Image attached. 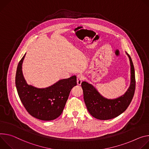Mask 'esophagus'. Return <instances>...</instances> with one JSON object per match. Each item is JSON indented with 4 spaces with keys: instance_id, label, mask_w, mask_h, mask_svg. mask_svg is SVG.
Returning <instances> with one entry per match:
<instances>
[{
    "instance_id": "1",
    "label": "esophagus",
    "mask_w": 149,
    "mask_h": 149,
    "mask_svg": "<svg viewBox=\"0 0 149 149\" xmlns=\"http://www.w3.org/2000/svg\"><path fill=\"white\" fill-rule=\"evenodd\" d=\"M84 80V77L81 74H78L77 76V84L78 85H80L82 81Z\"/></svg>"
}]
</instances>
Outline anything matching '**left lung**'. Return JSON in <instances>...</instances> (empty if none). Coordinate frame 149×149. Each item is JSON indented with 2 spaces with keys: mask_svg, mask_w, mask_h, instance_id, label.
<instances>
[{
  "mask_svg": "<svg viewBox=\"0 0 149 149\" xmlns=\"http://www.w3.org/2000/svg\"><path fill=\"white\" fill-rule=\"evenodd\" d=\"M128 56L131 66L130 85L126 92L121 96L110 100L102 96L96 89L87 81L81 82L84 101L90 114L94 118L107 120L118 117L130 104L134 95L136 79L134 65L130 55Z\"/></svg>",
  "mask_w": 149,
  "mask_h": 149,
  "instance_id": "left-lung-1",
  "label": "left lung"
}]
</instances>
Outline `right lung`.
Instances as JSON below:
<instances>
[{
	"mask_svg": "<svg viewBox=\"0 0 149 149\" xmlns=\"http://www.w3.org/2000/svg\"><path fill=\"white\" fill-rule=\"evenodd\" d=\"M26 53L19 62L15 85L20 100L28 112L37 119L51 121L61 114L70 91L76 86V76L58 80L45 88H37L27 84L22 65Z\"/></svg>",
	"mask_w": 149,
	"mask_h": 149,
	"instance_id": "obj_1",
	"label": "right lung"
}]
</instances>
